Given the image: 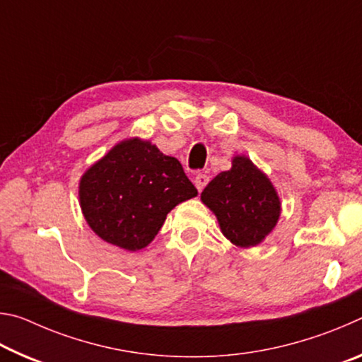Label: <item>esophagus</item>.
<instances>
[{
  "instance_id": "esophagus-1",
  "label": "esophagus",
  "mask_w": 362,
  "mask_h": 362,
  "mask_svg": "<svg viewBox=\"0 0 362 362\" xmlns=\"http://www.w3.org/2000/svg\"><path fill=\"white\" fill-rule=\"evenodd\" d=\"M207 182H209V177L206 174H196L194 175V185L198 188V192L201 193L204 189V187L207 185Z\"/></svg>"
}]
</instances>
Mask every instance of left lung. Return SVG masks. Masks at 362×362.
Instances as JSON below:
<instances>
[{
    "label": "left lung",
    "mask_w": 362,
    "mask_h": 362,
    "mask_svg": "<svg viewBox=\"0 0 362 362\" xmlns=\"http://www.w3.org/2000/svg\"><path fill=\"white\" fill-rule=\"evenodd\" d=\"M201 199L217 216L223 235L240 247L257 246L281 212L272 182L246 156L233 159V168L212 179Z\"/></svg>",
    "instance_id": "8db88e82"
}]
</instances>
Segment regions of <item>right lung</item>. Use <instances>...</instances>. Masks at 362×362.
<instances>
[{
    "label": "right lung",
    "instance_id": "right-lung-1",
    "mask_svg": "<svg viewBox=\"0 0 362 362\" xmlns=\"http://www.w3.org/2000/svg\"><path fill=\"white\" fill-rule=\"evenodd\" d=\"M196 194L182 164L140 139L116 145L79 183V201L90 228L126 250L148 246L168 214Z\"/></svg>",
    "mask_w": 362,
    "mask_h": 362
}]
</instances>
